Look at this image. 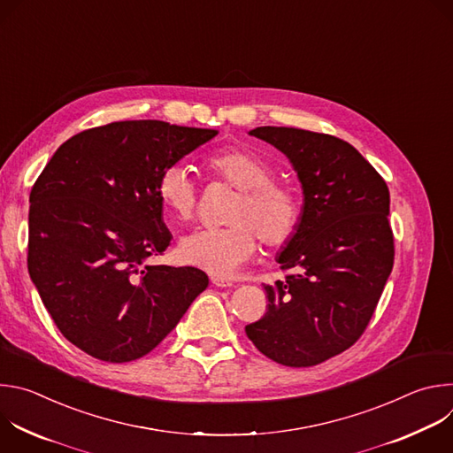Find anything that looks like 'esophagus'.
I'll return each mask as SVG.
<instances>
[{"label": "esophagus", "instance_id": "1", "mask_svg": "<svg viewBox=\"0 0 453 453\" xmlns=\"http://www.w3.org/2000/svg\"><path fill=\"white\" fill-rule=\"evenodd\" d=\"M211 283H213L215 287H219V288H233V287H234L231 281L220 280V278H211Z\"/></svg>", "mask_w": 453, "mask_h": 453}]
</instances>
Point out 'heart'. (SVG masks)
<instances>
[{
	"mask_svg": "<svg viewBox=\"0 0 453 453\" xmlns=\"http://www.w3.org/2000/svg\"><path fill=\"white\" fill-rule=\"evenodd\" d=\"M208 168L238 189L224 227H201L179 242L186 265L213 278H229L247 264L260 236L267 245L288 242L301 220L296 191L274 180V168L262 156L242 147L217 150L206 159ZM157 199L177 222L189 220L197 208V186L188 165L172 163L157 179Z\"/></svg>",
	"mask_w": 453,
	"mask_h": 453,
	"instance_id": "heart-1",
	"label": "heart"
}]
</instances>
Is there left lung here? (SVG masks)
Instances as JSON below:
<instances>
[{
	"label": "left lung",
	"instance_id": "8db88e82",
	"mask_svg": "<svg viewBox=\"0 0 453 453\" xmlns=\"http://www.w3.org/2000/svg\"><path fill=\"white\" fill-rule=\"evenodd\" d=\"M249 134L288 157L303 208L276 257L290 274L265 285L269 310L245 334L278 364L317 365L358 341L391 276L389 188L355 147L335 136L294 127H256Z\"/></svg>",
	"mask_w": 453,
	"mask_h": 453
}]
</instances>
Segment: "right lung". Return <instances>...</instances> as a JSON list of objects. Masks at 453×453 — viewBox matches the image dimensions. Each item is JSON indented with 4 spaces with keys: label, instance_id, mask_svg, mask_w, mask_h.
<instances>
[{
    "label": "right lung",
    "instance_id": "1",
    "mask_svg": "<svg viewBox=\"0 0 453 453\" xmlns=\"http://www.w3.org/2000/svg\"><path fill=\"white\" fill-rule=\"evenodd\" d=\"M219 134L159 119L114 121L62 143L30 193L28 273L60 334L112 364L150 353L210 280L150 265L172 240L161 172Z\"/></svg>",
    "mask_w": 453,
    "mask_h": 453
}]
</instances>
